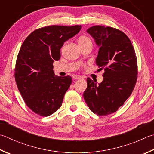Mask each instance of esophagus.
Masks as SVG:
<instances>
[{"label": "esophagus", "mask_w": 154, "mask_h": 154, "mask_svg": "<svg viewBox=\"0 0 154 154\" xmlns=\"http://www.w3.org/2000/svg\"><path fill=\"white\" fill-rule=\"evenodd\" d=\"M82 77L80 76V75H73V76H72V79H82Z\"/></svg>", "instance_id": "34e87169"}]
</instances>
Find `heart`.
Masks as SVG:
<instances>
[{
	"mask_svg": "<svg viewBox=\"0 0 154 154\" xmlns=\"http://www.w3.org/2000/svg\"><path fill=\"white\" fill-rule=\"evenodd\" d=\"M79 46H85L88 45V44H92V42L91 39L89 38L88 36L83 35L81 36L79 38Z\"/></svg>",
	"mask_w": 154,
	"mask_h": 154,
	"instance_id": "obj_1",
	"label": "heart"
}]
</instances>
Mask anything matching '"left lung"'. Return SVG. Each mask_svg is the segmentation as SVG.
Masks as SVG:
<instances>
[{
	"label": "left lung",
	"instance_id": "left-lung-1",
	"mask_svg": "<svg viewBox=\"0 0 154 154\" xmlns=\"http://www.w3.org/2000/svg\"><path fill=\"white\" fill-rule=\"evenodd\" d=\"M99 47L96 59L104 79L97 85L87 78L83 97L94 113L106 116L115 112L131 96L137 79V60L129 38L121 31L96 26L87 30Z\"/></svg>",
	"mask_w": 154,
	"mask_h": 154
}]
</instances>
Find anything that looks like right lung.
I'll return each mask as SVG.
<instances>
[{"mask_svg":"<svg viewBox=\"0 0 154 154\" xmlns=\"http://www.w3.org/2000/svg\"><path fill=\"white\" fill-rule=\"evenodd\" d=\"M81 28V26L42 27L31 33L19 50L15 82L26 105L38 115H51L62 105L72 78L55 75L53 62L60 59L64 42Z\"/></svg>","mask_w":154,"mask_h":154,"instance_id":"obj_1","label":"right lung"}]
</instances>
